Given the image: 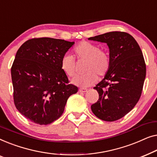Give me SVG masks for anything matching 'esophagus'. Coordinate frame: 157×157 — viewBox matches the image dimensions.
Masks as SVG:
<instances>
[{"mask_svg":"<svg viewBox=\"0 0 157 157\" xmlns=\"http://www.w3.org/2000/svg\"><path fill=\"white\" fill-rule=\"evenodd\" d=\"M88 91L87 89H79V91L81 92V93H85V92H86Z\"/></svg>","mask_w":157,"mask_h":157,"instance_id":"obj_1","label":"esophagus"}]
</instances>
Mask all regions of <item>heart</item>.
Instances as JSON below:
<instances>
[{
  "mask_svg": "<svg viewBox=\"0 0 157 157\" xmlns=\"http://www.w3.org/2000/svg\"><path fill=\"white\" fill-rule=\"evenodd\" d=\"M74 56L78 61H86L84 71L86 74L78 75L72 78L71 83L81 87H88L95 84L98 76H104L109 71L111 59L109 53L101 50L98 45L89 41H81L74 48ZM60 67L68 76H72L75 71L74 57L65 54L61 58Z\"/></svg>",
  "mask_w": 157,
  "mask_h": 157,
  "instance_id": "b5f03b06",
  "label": "heart"
}]
</instances>
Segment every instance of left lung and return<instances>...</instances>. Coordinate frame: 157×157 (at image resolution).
Instances as JSON below:
<instances>
[{
    "label": "left lung",
    "instance_id": "left-lung-1",
    "mask_svg": "<svg viewBox=\"0 0 157 157\" xmlns=\"http://www.w3.org/2000/svg\"><path fill=\"white\" fill-rule=\"evenodd\" d=\"M89 40L106 43L111 59L108 73L94 88L99 98L91 105V111L103 121H117L132 111L140 98L146 77L142 52L134 37L125 32H109Z\"/></svg>",
    "mask_w": 157,
    "mask_h": 157
}]
</instances>
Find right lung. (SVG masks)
I'll list each match as a JSON object with an SVG mask.
<instances>
[{"label":"right lung","mask_w":157,"mask_h":157,"mask_svg":"<svg viewBox=\"0 0 157 157\" xmlns=\"http://www.w3.org/2000/svg\"><path fill=\"white\" fill-rule=\"evenodd\" d=\"M74 42L52 38H32L17 51L11 67L13 100L21 114L47 125L63 113L68 97L78 87L68 84L60 67L61 58Z\"/></svg>","instance_id":"right-lung-1"}]
</instances>
